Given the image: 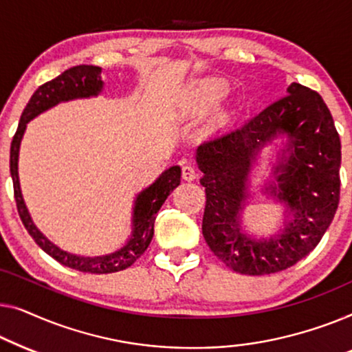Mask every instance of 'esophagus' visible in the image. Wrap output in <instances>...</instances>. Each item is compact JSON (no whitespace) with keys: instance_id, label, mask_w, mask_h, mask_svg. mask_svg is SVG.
Instances as JSON below:
<instances>
[{"instance_id":"1","label":"esophagus","mask_w":352,"mask_h":352,"mask_svg":"<svg viewBox=\"0 0 352 352\" xmlns=\"http://www.w3.org/2000/svg\"><path fill=\"white\" fill-rule=\"evenodd\" d=\"M196 175H197V172H196L195 166H191V164H183L182 166V178H183V180L191 182V180H195Z\"/></svg>"}]
</instances>
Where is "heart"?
I'll return each instance as SVG.
<instances>
[{
	"label": "heart",
	"mask_w": 352,
	"mask_h": 352,
	"mask_svg": "<svg viewBox=\"0 0 352 352\" xmlns=\"http://www.w3.org/2000/svg\"><path fill=\"white\" fill-rule=\"evenodd\" d=\"M226 92V84L221 79L209 78V79H201L196 81L191 87V97L197 105L207 107L214 105L225 96Z\"/></svg>",
	"instance_id": "heart-1"
}]
</instances>
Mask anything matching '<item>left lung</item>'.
<instances>
[{
  "label": "left lung",
  "instance_id": "left-lung-1",
  "mask_svg": "<svg viewBox=\"0 0 352 352\" xmlns=\"http://www.w3.org/2000/svg\"><path fill=\"white\" fill-rule=\"evenodd\" d=\"M284 131L292 153L280 166V186L273 192L294 220L277 236L256 241L240 228L246 177L261 148ZM196 161L206 188L202 234L217 258L236 273L273 274L298 263L319 244L338 209L340 135L322 97L298 82L258 115L202 143Z\"/></svg>",
  "mask_w": 352,
  "mask_h": 352
}]
</instances>
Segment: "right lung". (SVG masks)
<instances>
[{
  "instance_id": "right-lung-1",
  "label": "right lung",
  "mask_w": 352,
  "mask_h": 352,
  "mask_svg": "<svg viewBox=\"0 0 352 352\" xmlns=\"http://www.w3.org/2000/svg\"><path fill=\"white\" fill-rule=\"evenodd\" d=\"M100 67L94 65H76L68 68L58 75L57 78L51 79V81L44 82L39 86L34 94L30 98L25 110H23L21 116V122L16 133H14L12 143H11V160H9V166H11V177L14 183V197H16L17 212L21 215V220L28 234L33 237L34 242L51 255L54 260L68 268L82 271V273H92V274H108V273H118L129 268L133 265V261L140 258L143 252L148 249L150 242L155 234V220L157 215V210L164 204L167 196L170 195L172 190L180 185V167L174 166L167 169L157 180L153 183L150 188L142 191L135 201V207H133V226H132V237L127 241V244L113 254L102 255V256H78L68 252L58 249L54 245L51 241L43 236V232L33 225L32 219L23 202L22 192H21V183H19V172H17V161H19V148H21V140L25 127L34 116L43 113L47 108L60 102L73 100V98L81 97H91L97 96L103 89V82L100 78Z\"/></svg>"
}]
</instances>
